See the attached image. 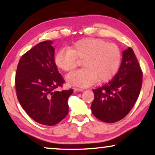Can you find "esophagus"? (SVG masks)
Masks as SVG:
<instances>
[{
    "label": "esophagus",
    "instance_id": "esophagus-1",
    "mask_svg": "<svg viewBox=\"0 0 155 155\" xmlns=\"http://www.w3.org/2000/svg\"><path fill=\"white\" fill-rule=\"evenodd\" d=\"M74 90L76 91V92H82V91H83V89H82V88H77V87H75V88H74Z\"/></svg>",
    "mask_w": 155,
    "mask_h": 155
}]
</instances>
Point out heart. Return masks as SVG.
I'll return each instance as SVG.
<instances>
[{
  "mask_svg": "<svg viewBox=\"0 0 155 155\" xmlns=\"http://www.w3.org/2000/svg\"><path fill=\"white\" fill-rule=\"evenodd\" d=\"M78 59L82 60L83 68L66 75L69 84L90 86L98 82H107L114 77L119 68L121 53L115 44L101 39H83L76 41L71 48H61L55 56L57 66L70 71L78 65Z\"/></svg>",
  "mask_w": 155,
  "mask_h": 155,
  "instance_id": "heart-1",
  "label": "heart"
}]
</instances>
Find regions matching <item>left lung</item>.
<instances>
[{
    "label": "left lung",
    "mask_w": 155,
    "mask_h": 155,
    "mask_svg": "<svg viewBox=\"0 0 155 155\" xmlns=\"http://www.w3.org/2000/svg\"><path fill=\"white\" fill-rule=\"evenodd\" d=\"M118 73L111 81L92 90L94 99L91 110L95 117L106 123L124 118L138 98L143 83V72L131 48L123 51Z\"/></svg>",
    "instance_id": "8db88e82"
}]
</instances>
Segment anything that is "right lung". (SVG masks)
<instances>
[{
	"instance_id": "add662e5",
	"label": "right lung",
	"mask_w": 155,
	"mask_h": 155,
	"mask_svg": "<svg viewBox=\"0 0 155 155\" xmlns=\"http://www.w3.org/2000/svg\"><path fill=\"white\" fill-rule=\"evenodd\" d=\"M53 41L37 44L23 55L15 75L18 99L26 113L36 122L54 126L68 114V99L73 90H56L64 80L54 61Z\"/></svg>"
}]
</instances>
